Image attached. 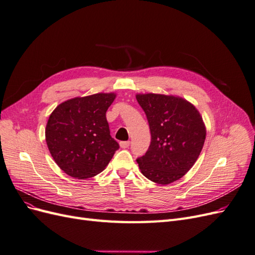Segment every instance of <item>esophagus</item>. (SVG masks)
Listing matches in <instances>:
<instances>
[{"instance_id":"34e87169","label":"esophagus","mask_w":255,"mask_h":255,"mask_svg":"<svg viewBox=\"0 0 255 255\" xmlns=\"http://www.w3.org/2000/svg\"><path fill=\"white\" fill-rule=\"evenodd\" d=\"M129 141H121L120 142V146H121V148L122 149H127V148H128V146H129Z\"/></svg>"}]
</instances>
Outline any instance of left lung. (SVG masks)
Returning a JSON list of instances; mask_svg holds the SVG:
<instances>
[{
	"label": "left lung",
	"instance_id": "8db88e82",
	"mask_svg": "<svg viewBox=\"0 0 255 255\" xmlns=\"http://www.w3.org/2000/svg\"><path fill=\"white\" fill-rule=\"evenodd\" d=\"M149 122L151 143L137 158L141 173L167 185L180 180L194 166L203 148L206 129L196 107L180 97L137 95Z\"/></svg>",
	"mask_w": 255,
	"mask_h": 255
}]
</instances>
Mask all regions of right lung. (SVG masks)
<instances>
[{
  "label": "right lung",
  "mask_w": 255,
  "mask_h": 255,
  "mask_svg": "<svg viewBox=\"0 0 255 255\" xmlns=\"http://www.w3.org/2000/svg\"><path fill=\"white\" fill-rule=\"evenodd\" d=\"M115 98L112 92L70 99L50 115L45 141L53 159L68 175L83 180L99 174L119 149L106 120Z\"/></svg>",
  "instance_id": "right-lung-1"
}]
</instances>
